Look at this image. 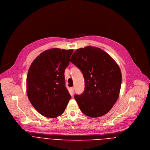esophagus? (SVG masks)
Instances as JSON below:
<instances>
[{
	"label": "esophagus",
	"instance_id": "1",
	"mask_svg": "<svg viewBox=\"0 0 150 150\" xmlns=\"http://www.w3.org/2000/svg\"><path fill=\"white\" fill-rule=\"evenodd\" d=\"M74 87H71V88H70V91H71V93H74Z\"/></svg>",
	"mask_w": 150,
	"mask_h": 150
}]
</instances>
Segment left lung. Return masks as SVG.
<instances>
[{"instance_id":"obj_1","label":"left lung","mask_w":150,"mask_h":150,"mask_svg":"<svg viewBox=\"0 0 150 150\" xmlns=\"http://www.w3.org/2000/svg\"><path fill=\"white\" fill-rule=\"evenodd\" d=\"M71 62L81 71L85 79L83 93L74 97L81 112L91 117L108 113L121 87L122 74L116 62L104 50L92 46L77 49Z\"/></svg>"}]
</instances>
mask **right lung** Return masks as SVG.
<instances>
[{
	"mask_svg": "<svg viewBox=\"0 0 150 150\" xmlns=\"http://www.w3.org/2000/svg\"><path fill=\"white\" fill-rule=\"evenodd\" d=\"M74 50H46L33 62L27 77V93L35 109L54 118L65 111L71 98L65 87V70Z\"/></svg>",
	"mask_w": 150,
	"mask_h": 150,
	"instance_id": "add662e5",
	"label": "right lung"
}]
</instances>
